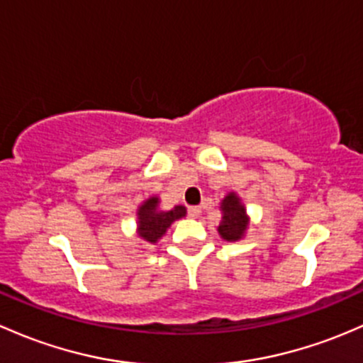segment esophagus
<instances>
[{"label":"esophagus","mask_w":363,"mask_h":363,"mask_svg":"<svg viewBox=\"0 0 363 363\" xmlns=\"http://www.w3.org/2000/svg\"><path fill=\"white\" fill-rule=\"evenodd\" d=\"M189 213L194 217H200L201 216V207H191L189 208Z\"/></svg>","instance_id":"esophagus-1"}]
</instances>
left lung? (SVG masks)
I'll use <instances>...</instances> for the list:
<instances>
[{
	"mask_svg": "<svg viewBox=\"0 0 363 363\" xmlns=\"http://www.w3.org/2000/svg\"><path fill=\"white\" fill-rule=\"evenodd\" d=\"M224 238H226V240H236V238H238V236H236L235 235V233H230V231H228V233H224Z\"/></svg>",
	"mask_w": 363,
	"mask_h": 363,
	"instance_id": "left-lung-1",
	"label": "left lung"
}]
</instances>
